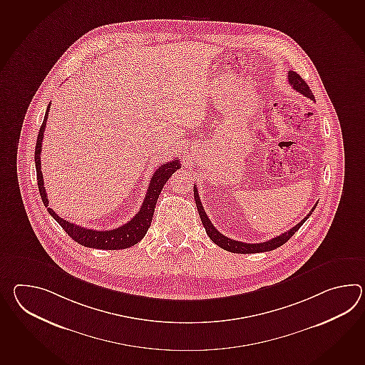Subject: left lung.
<instances>
[{"label":"left lung","mask_w":365,"mask_h":365,"mask_svg":"<svg viewBox=\"0 0 365 365\" xmlns=\"http://www.w3.org/2000/svg\"><path fill=\"white\" fill-rule=\"evenodd\" d=\"M288 82L291 83V86L293 89L297 90L299 93L304 94L305 97L310 98L312 101H314V96H313L312 90L309 89L308 83L304 81L296 72H293V71L288 72ZM194 197L196 207H197V211H199V216H200V220H202V227H205L207 235H210V238H211L212 241L216 243L217 246H220L221 249H224V250H227V252H237V254H254V252H271V250H275L277 247H280L282 245L287 242V241L291 238L292 235H294V233L300 229L301 225L309 219V216L312 215V212L316 210L317 207L316 202V205L312 208V211L309 212L308 215H307V217H304L296 227H292V229H289L288 232H285L283 235H277L275 238H272V240H269V241H266V242L243 243L241 242V241H235V240L227 238L225 235H221L219 230L213 227L211 220L208 219L207 213H205L204 208H202V202H200L199 194H197L196 185L194 186Z\"/></svg>","instance_id":"left-lung-1"}]
</instances>
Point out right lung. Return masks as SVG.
Wrapping results in <instances>:
<instances>
[{"label": "right lung", "instance_id": "right-lung-1", "mask_svg": "<svg viewBox=\"0 0 365 365\" xmlns=\"http://www.w3.org/2000/svg\"><path fill=\"white\" fill-rule=\"evenodd\" d=\"M49 108H51V103L47 107V111L44 115V120L41 123L38 140H36V146H35V168H36L38 187H39V192H41V202H44V205L47 207L49 215L56 220L57 222L61 225V227L64 229L72 240L80 243L82 246H85V247L101 249V250H120V249H127V247H130V246L140 242L145 237L146 232L150 227V222L153 219L155 202H157V199L161 194V190L165 186V183L168 182V179L170 178L175 171L180 169L178 158L173 160L170 163H163L157 170L154 171L153 177L150 179V185L148 187V192H146L145 197H144V202H143L140 211L127 224L116 227V229H113V230H94V229H88V227L76 225L71 221L61 219L56 212L49 208L48 197H47L46 188H44L43 174H41V152Z\"/></svg>", "mask_w": 365, "mask_h": 365}]
</instances>
